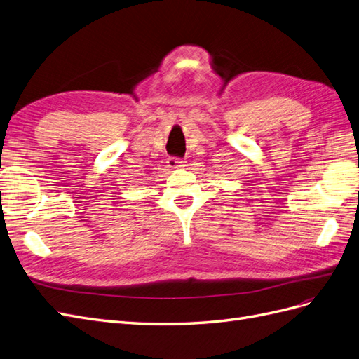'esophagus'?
Instances as JSON below:
<instances>
[{
  "instance_id": "obj_1",
  "label": "esophagus",
  "mask_w": 359,
  "mask_h": 359,
  "mask_svg": "<svg viewBox=\"0 0 359 359\" xmlns=\"http://www.w3.org/2000/svg\"><path fill=\"white\" fill-rule=\"evenodd\" d=\"M168 167L170 168H180V167H183V165H185V161H182V159H179V158H170L168 159Z\"/></svg>"
}]
</instances>
